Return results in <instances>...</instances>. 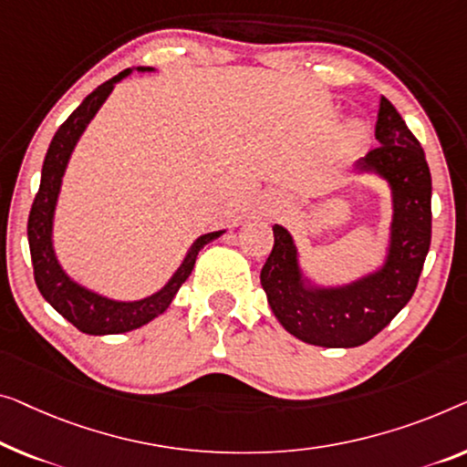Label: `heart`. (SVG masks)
Returning <instances> with one entry per match:
<instances>
[{"instance_id":"b5f03b06","label":"heart","mask_w":467,"mask_h":467,"mask_svg":"<svg viewBox=\"0 0 467 467\" xmlns=\"http://www.w3.org/2000/svg\"><path fill=\"white\" fill-rule=\"evenodd\" d=\"M346 136L352 144H357L365 138V128L360 123H350V125H348V130H346Z\"/></svg>"}]
</instances>
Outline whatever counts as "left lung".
Segmentation results:
<instances>
[{
    "mask_svg": "<svg viewBox=\"0 0 467 467\" xmlns=\"http://www.w3.org/2000/svg\"><path fill=\"white\" fill-rule=\"evenodd\" d=\"M375 138L379 146L354 171L384 180L392 222L381 266L344 285H318L304 275L294 236L273 226L275 245L260 281L270 310L306 344L354 348L378 336L415 294L432 239V176L421 144L392 102L381 96Z\"/></svg>",
    "mask_w": 467,
    "mask_h": 467,
    "instance_id": "obj_1",
    "label": "left lung"
}]
</instances>
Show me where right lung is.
<instances>
[{"mask_svg": "<svg viewBox=\"0 0 467 467\" xmlns=\"http://www.w3.org/2000/svg\"><path fill=\"white\" fill-rule=\"evenodd\" d=\"M136 71H155L152 67H136ZM131 75V68H125L113 79L104 81L102 86L94 89L92 94L86 96L78 109L68 115V119L60 125L56 131L50 149L46 152L44 167H41V184L35 194L29 224H26V234H29L31 260H33V275L37 283L39 294L46 297V302L52 308L67 318L68 323L78 327L79 331L88 336H113V333H125L138 329L152 318L170 308L173 297L182 283L191 276L194 262L201 249L207 243L218 239L226 231H215L201 234L194 239L192 245L186 252L182 264H180L176 273L171 275L161 289L149 297L134 302H119L110 300V297L96 294V291L83 287L81 283L75 281L73 276L67 275V270L60 266L58 255L54 249V213L58 205V194L62 189V176H65L68 159H71L75 146L94 115L99 113L104 100L113 92L115 83Z\"/></svg>", "mask_w": 467, "mask_h": 467, "instance_id": "right-lung-1", "label": "right lung"}]
</instances>
